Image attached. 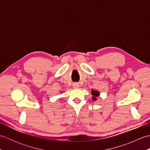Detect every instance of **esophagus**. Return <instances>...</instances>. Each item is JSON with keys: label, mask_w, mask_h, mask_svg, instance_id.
Masks as SVG:
<instances>
[{"label": "esophagus", "mask_w": 150, "mask_h": 150, "mask_svg": "<svg viewBox=\"0 0 150 150\" xmlns=\"http://www.w3.org/2000/svg\"><path fill=\"white\" fill-rule=\"evenodd\" d=\"M73 87L74 88H79V84L78 83H74L73 84Z\"/></svg>", "instance_id": "esophagus-1"}]
</instances>
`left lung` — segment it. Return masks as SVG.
Listing matches in <instances>:
<instances>
[{"instance_id": "left-lung-1", "label": "left lung", "mask_w": 150, "mask_h": 150, "mask_svg": "<svg viewBox=\"0 0 150 150\" xmlns=\"http://www.w3.org/2000/svg\"><path fill=\"white\" fill-rule=\"evenodd\" d=\"M91 93L92 95L91 97V99L93 100H97V97L100 96V93L99 91L97 90H91Z\"/></svg>"}]
</instances>
